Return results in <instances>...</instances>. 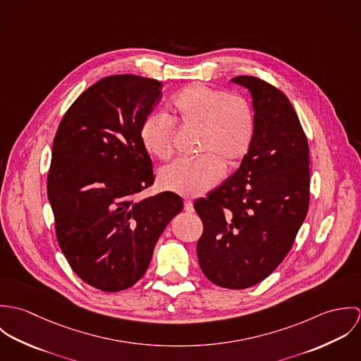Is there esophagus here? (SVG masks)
Returning a JSON list of instances; mask_svg holds the SVG:
<instances>
[{"mask_svg":"<svg viewBox=\"0 0 361 361\" xmlns=\"http://www.w3.org/2000/svg\"><path fill=\"white\" fill-rule=\"evenodd\" d=\"M183 207H185V211H188V212H193V211H195V207H193L192 200H185Z\"/></svg>","mask_w":361,"mask_h":361,"instance_id":"1","label":"esophagus"}]
</instances>
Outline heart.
<instances>
[{"label": "heart", "mask_w": 361, "mask_h": 361, "mask_svg": "<svg viewBox=\"0 0 361 361\" xmlns=\"http://www.w3.org/2000/svg\"><path fill=\"white\" fill-rule=\"evenodd\" d=\"M169 117L180 128L199 129L197 152L202 157L178 159L158 173V185L185 197H197L214 188L252 150L256 115L250 102L239 94L192 83L178 92L169 104ZM164 114L145 118L139 137L143 149L159 159L173 153V125Z\"/></svg>", "instance_id": "heart-1"}]
</instances>
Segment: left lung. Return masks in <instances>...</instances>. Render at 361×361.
<instances>
[{"mask_svg": "<svg viewBox=\"0 0 361 361\" xmlns=\"http://www.w3.org/2000/svg\"><path fill=\"white\" fill-rule=\"evenodd\" d=\"M231 82L252 94L256 136L239 169L195 203L203 221L197 257L212 283L246 289L283 261L307 215L309 143L281 90L255 76Z\"/></svg>", "mask_w": 361, "mask_h": 361, "instance_id": "left-lung-1", "label": "left lung"}]
</instances>
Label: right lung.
<instances>
[{"label":"right lung","instance_id":"right-lung-1","mask_svg":"<svg viewBox=\"0 0 361 361\" xmlns=\"http://www.w3.org/2000/svg\"><path fill=\"white\" fill-rule=\"evenodd\" d=\"M162 83L136 75L106 76L65 112L52 143L47 195L59 247L93 288L119 292L147 271L155 243L182 211V199L137 195L154 183L139 137Z\"/></svg>","mask_w":361,"mask_h":361}]
</instances>
